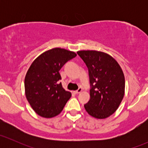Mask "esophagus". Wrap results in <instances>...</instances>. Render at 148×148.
I'll return each mask as SVG.
<instances>
[{
	"instance_id": "1",
	"label": "esophagus",
	"mask_w": 148,
	"mask_h": 148,
	"mask_svg": "<svg viewBox=\"0 0 148 148\" xmlns=\"http://www.w3.org/2000/svg\"><path fill=\"white\" fill-rule=\"evenodd\" d=\"M82 92V88H79L78 89H77V90H76V91H74V93L75 94H78V93H80V92Z\"/></svg>"
}]
</instances>
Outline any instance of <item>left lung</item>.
I'll return each instance as SVG.
<instances>
[{"mask_svg": "<svg viewBox=\"0 0 148 148\" xmlns=\"http://www.w3.org/2000/svg\"><path fill=\"white\" fill-rule=\"evenodd\" d=\"M89 70L90 99L84 104L88 114L105 119L115 112L125 95V80L118 62L108 53L95 50L79 51Z\"/></svg>", "mask_w": 148, "mask_h": 148, "instance_id": "1", "label": "left lung"}]
</instances>
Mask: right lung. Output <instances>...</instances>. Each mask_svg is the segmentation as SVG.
Returning a JSON list of instances; mask_svg holds the SVG:
<instances>
[{"label":"right lung","instance_id":"right-lung-1","mask_svg":"<svg viewBox=\"0 0 148 148\" xmlns=\"http://www.w3.org/2000/svg\"><path fill=\"white\" fill-rule=\"evenodd\" d=\"M77 56L74 51L54 48L41 53L33 62L25 77L26 99L36 114L51 118L60 114L71 94L59 80V70Z\"/></svg>","mask_w":148,"mask_h":148}]
</instances>
